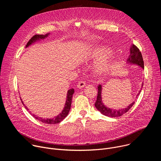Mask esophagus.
I'll list each match as a JSON object with an SVG mask.
<instances>
[{"mask_svg":"<svg viewBox=\"0 0 161 161\" xmlns=\"http://www.w3.org/2000/svg\"><path fill=\"white\" fill-rule=\"evenodd\" d=\"M85 85H86L85 81L81 80V81H80L78 82V85H77V87L79 88H81L84 87Z\"/></svg>","mask_w":161,"mask_h":161,"instance_id":"esophagus-1","label":"esophagus"}]
</instances>
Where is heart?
<instances>
[{
  "mask_svg": "<svg viewBox=\"0 0 161 161\" xmlns=\"http://www.w3.org/2000/svg\"><path fill=\"white\" fill-rule=\"evenodd\" d=\"M111 55V51L107 48H97L94 49L90 54L91 58L101 59L96 65L97 71L99 73H104L107 72L110 67V64L106 58Z\"/></svg>",
  "mask_w": 161,
  "mask_h": 161,
  "instance_id": "obj_1",
  "label": "heart"
}]
</instances>
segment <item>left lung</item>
<instances>
[{
  "instance_id": "left-lung-1",
  "label": "left lung",
  "mask_w": 161,
  "mask_h": 161,
  "mask_svg": "<svg viewBox=\"0 0 161 161\" xmlns=\"http://www.w3.org/2000/svg\"><path fill=\"white\" fill-rule=\"evenodd\" d=\"M130 50V55L129 56L127 61L130 63L138 65L143 69L144 68V62H143L142 54L141 52L140 51L139 48H137L136 45H134L133 44L132 45ZM142 86H143V85H142ZM141 90L140 91V92L138 93V94H137V96L140 94ZM101 91H102L101 85H99L98 86V93H97V100L95 103V106L96 107L97 110H99L102 114H104V115H106V116L110 117H119L122 116V114L127 113L131 108V107L134 105V104L135 103V102H133L129 106H127L126 108H124V109H121L119 110L110 109L109 108L106 107L104 105V104L102 103Z\"/></svg>"
}]
</instances>
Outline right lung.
Here are the masks:
<instances>
[{
  "label": "right lung",
  "mask_w": 161,
  "mask_h": 161,
  "mask_svg": "<svg viewBox=\"0 0 161 161\" xmlns=\"http://www.w3.org/2000/svg\"><path fill=\"white\" fill-rule=\"evenodd\" d=\"M49 34H36L34 35V36H32L31 37V39L28 41L27 45H26V47H28L30 44H31L32 42L36 41L38 39H44L46 37H47L48 36ZM75 92V90L73 88H71L70 90H69L67 92V99L65 101V107L64 108V109L62 110V111L61 112V113H60L58 115L53 119H42V118H40V117H36L34 114H33V117L36 119L37 120L45 123V124H58L59 122H60L62 120H63L67 116L69 112L70 108H71V102H72V97H73V95ZM21 101V99L20 98ZM23 104L24 105V103L22 102ZM26 109H28L27 107H25Z\"/></svg>",
  "instance_id": "add662e5"
}]
</instances>
